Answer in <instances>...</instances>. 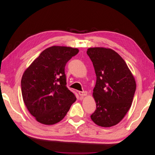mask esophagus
<instances>
[{
	"label": "esophagus",
	"instance_id": "34e87169",
	"mask_svg": "<svg viewBox=\"0 0 155 155\" xmlns=\"http://www.w3.org/2000/svg\"><path fill=\"white\" fill-rule=\"evenodd\" d=\"M78 94L81 96H84L87 95V92L86 91H79Z\"/></svg>",
	"mask_w": 155,
	"mask_h": 155
}]
</instances>
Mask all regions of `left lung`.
Masks as SVG:
<instances>
[{
    "label": "left lung",
    "mask_w": 155,
    "mask_h": 155,
    "mask_svg": "<svg viewBox=\"0 0 155 155\" xmlns=\"http://www.w3.org/2000/svg\"><path fill=\"white\" fill-rule=\"evenodd\" d=\"M86 53L96 75L93 90L96 110L91 117L99 126H114L131 106L136 90L135 78L125 61L113 49L91 48Z\"/></svg>",
    "instance_id": "1"
}]
</instances>
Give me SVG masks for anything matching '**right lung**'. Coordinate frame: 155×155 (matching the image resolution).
<instances>
[{"mask_svg": "<svg viewBox=\"0 0 155 155\" xmlns=\"http://www.w3.org/2000/svg\"><path fill=\"white\" fill-rule=\"evenodd\" d=\"M78 51L71 47H50L43 51L24 73L21 80L23 100L39 123H58L76 101L74 94L66 86L64 67Z\"/></svg>", "mask_w": 155, "mask_h": 155, "instance_id": "right-lung-1", "label": "right lung"}]
</instances>
